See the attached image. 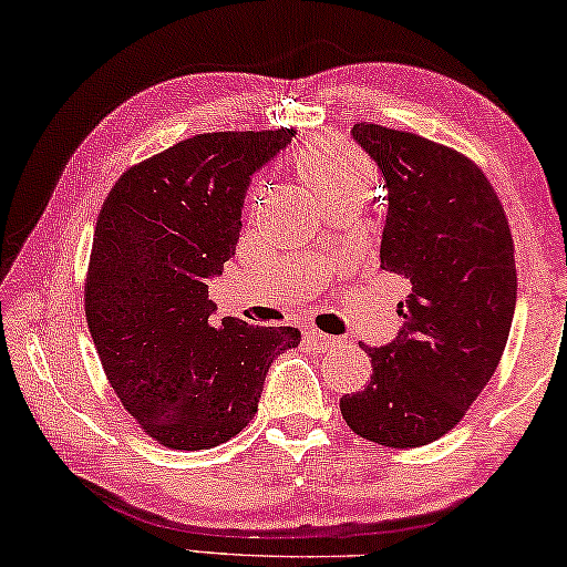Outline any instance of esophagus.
I'll use <instances>...</instances> for the list:
<instances>
[{"label": "esophagus", "instance_id": "esophagus-1", "mask_svg": "<svg viewBox=\"0 0 567 567\" xmlns=\"http://www.w3.org/2000/svg\"><path fill=\"white\" fill-rule=\"evenodd\" d=\"M306 339H309L311 344L319 347V349H329V347L341 344L339 337H329V333H323V331H319V329H309V331H306Z\"/></svg>", "mask_w": 567, "mask_h": 567}]
</instances>
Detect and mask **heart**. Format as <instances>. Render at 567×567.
I'll return each instance as SVG.
<instances>
[{
    "label": "heart",
    "mask_w": 567,
    "mask_h": 567,
    "mask_svg": "<svg viewBox=\"0 0 567 567\" xmlns=\"http://www.w3.org/2000/svg\"><path fill=\"white\" fill-rule=\"evenodd\" d=\"M299 171L319 200L341 196V193H364L369 196L371 185H374V168L367 157L337 141H329V137L303 147L299 153ZM246 200L248 206L258 200L256 185L250 188Z\"/></svg>",
    "instance_id": "heart-1"
}]
</instances>
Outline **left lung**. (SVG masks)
Segmentation results:
<instances>
[{
    "instance_id": "8db88e82",
    "label": "left lung",
    "mask_w": 567,
    "mask_h": 567,
    "mask_svg": "<svg viewBox=\"0 0 567 567\" xmlns=\"http://www.w3.org/2000/svg\"><path fill=\"white\" fill-rule=\"evenodd\" d=\"M351 135L386 181L382 268L412 289L392 344H361L371 379L339 406L359 437L412 450L457 426L493 379L515 313V244L503 203L467 155L371 123Z\"/></svg>"
}]
</instances>
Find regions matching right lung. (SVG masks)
Here are the masks:
<instances>
[{
  "label": "right lung",
  "mask_w": 567,
  "mask_h": 567,
  "mask_svg": "<svg viewBox=\"0 0 567 567\" xmlns=\"http://www.w3.org/2000/svg\"><path fill=\"white\" fill-rule=\"evenodd\" d=\"M293 127L226 130L130 165L102 203L85 278V317L110 386L168 450H210L248 426L266 371L299 347L293 327L210 321L208 278L240 236L250 175Z\"/></svg>",
  "instance_id": "add662e5"
}]
</instances>
